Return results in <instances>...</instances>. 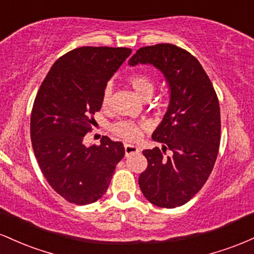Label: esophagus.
Segmentation results:
<instances>
[{
    "mask_svg": "<svg viewBox=\"0 0 254 254\" xmlns=\"http://www.w3.org/2000/svg\"><path fill=\"white\" fill-rule=\"evenodd\" d=\"M124 149H125V155L127 156L131 155V154L139 153V151H141V148L137 147V145H132V144H125Z\"/></svg>",
    "mask_w": 254,
    "mask_h": 254,
    "instance_id": "obj_1",
    "label": "esophagus"
}]
</instances>
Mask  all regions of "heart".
<instances>
[{"label": "heart", "instance_id": "heart-1", "mask_svg": "<svg viewBox=\"0 0 254 254\" xmlns=\"http://www.w3.org/2000/svg\"><path fill=\"white\" fill-rule=\"evenodd\" d=\"M127 82L132 87L133 90L137 93L139 98L144 99L147 97H151L154 92V81L145 74H141V72H136V74L130 75L127 78ZM111 94H112V88L110 84H107L104 88L103 92V101L104 106H106L110 103ZM144 129V124L142 123H135V122L130 121H122L118 122L113 125L112 130L116 135L121 137V138L125 139L127 142H135L142 135V131Z\"/></svg>", "mask_w": 254, "mask_h": 254}]
</instances>
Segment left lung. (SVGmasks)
Segmentation results:
<instances>
[{
	"mask_svg": "<svg viewBox=\"0 0 254 254\" xmlns=\"http://www.w3.org/2000/svg\"><path fill=\"white\" fill-rule=\"evenodd\" d=\"M131 66L151 64L164 74L170 104L151 138L162 143L143 150L147 170L138 178L144 197L160 208L188 203L208 180L221 138L220 104L203 66L190 52L172 44L144 46L129 60ZM166 150H171L165 157Z\"/></svg>",
	"mask_w": 254,
	"mask_h": 254,
	"instance_id": "obj_1",
	"label": "left lung"
}]
</instances>
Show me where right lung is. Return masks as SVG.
Returning <instances> with one entry per match:
<instances>
[{
	"instance_id": "right-lung-1",
	"label": "right lung",
	"mask_w": 254,
	"mask_h": 254,
	"mask_svg": "<svg viewBox=\"0 0 254 254\" xmlns=\"http://www.w3.org/2000/svg\"><path fill=\"white\" fill-rule=\"evenodd\" d=\"M130 54L109 46L69 51L51 66L34 99L31 139L38 165L51 188L76 205L104 196L124 157L122 142L103 136L100 145L86 147L83 137L101 109L107 81Z\"/></svg>"
}]
</instances>
